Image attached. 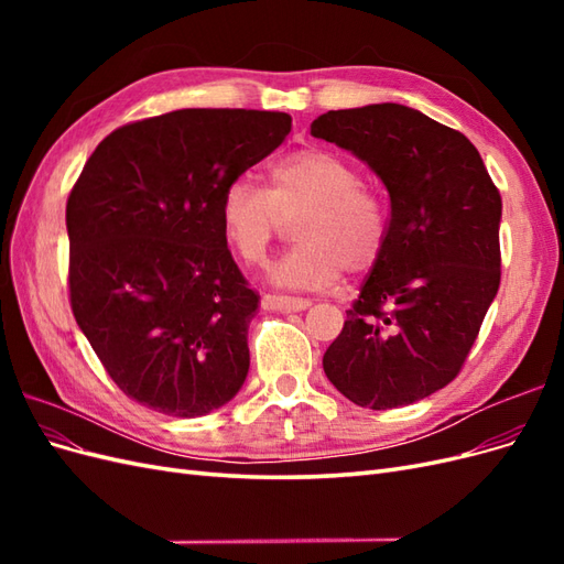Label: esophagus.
Segmentation results:
<instances>
[{
  "mask_svg": "<svg viewBox=\"0 0 564 564\" xmlns=\"http://www.w3.org/2000/svg\"><path fill=\"white\" fill-rule=\"evenodd\" d=\"M308 305H311L308 299H294V296H280V294L263 296V308L275 311V313H296V311H305Z\"/></svg>",
  "mask_w": 564,
  "mask_h": 564,
  "instance_id": "1",
  "label": "esophagus"
}]
</instances>
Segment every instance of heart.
<instances>
[{"label":"heart","mask_w":564,"mask_h":564,"mask_svg":"<svg viewBox=\"0 0 564 564\" xmlns=\"http://www.w3.org/2000/svg\"><path fill=\"white\" fill-rule=\"evenodd\" d=\"M270 187L232 178L218 202V224L232 253L261 265L282 216L303 209L294 235L301 240L270 268V280L289 289H319L344 270L377 265L388 240V209L367 191L355 164L322 148L292 152L268 172Z\"/></svg>","instance_id":"obj_1"}]
</instances>
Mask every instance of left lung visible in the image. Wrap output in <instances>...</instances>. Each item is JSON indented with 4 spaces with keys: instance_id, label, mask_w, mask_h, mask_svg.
I'll return each mask as SVG.
<instances>
[{
    "instance_id": "obj_1",
    "label": "left lung",
    "mask_w": 564,
    "mask_h": 564,
    "mask_svg": "<svg viewBox=\"0 0 564 564\" xmlns=\"http://www.w3.org/2000/svg\"><path fill=\"white\" fill-rule=\"evenodd\" d=\"M377 174L390 195L381 259L322 357L357 406L395 409L456 379L501 282V195L480 152L398 104L329 110L311 124Z\"/></svg>"
}]
</instances>
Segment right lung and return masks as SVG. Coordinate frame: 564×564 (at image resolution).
<instances>
[{"label": "right lung", "instance_id": "right-lung-1", "mask_svg": "<svg viewBox=\"0 0 564 564\" xmlns=\"http://www.w3.org/2000/svg\"><path fill=\"white\" fill-rule=\"evenodd\" d=\"M286 112L187 108L115 129L67 197L70 305L110 379L176 419L249 371V289L218 224L224 187L282 145Z\"/></svg>", "mask_w": 564, "mask_h": 564}]
</instances>
